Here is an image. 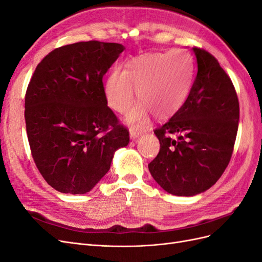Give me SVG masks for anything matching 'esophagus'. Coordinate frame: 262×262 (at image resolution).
Segmentation results:
<instances>
[{
	"label": "esophagus",
	"instance_id": "esophagus-1",
	"mask_svg": "<svg viewBox=\"0 0 262 262\" xmlns=\"http://www.w3.org/2000/svg\"><path fill=\"white\" fill-rule=\"evenodd\" d=\"M142 134H143V132H140V131H137V130H134V129H130V138L132 140L138 139L139 137L142 136Z\"/></svg>",
	"mask_w": 262,
	"mask_h": 262
}]
</instances>
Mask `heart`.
<instances>
[{"label":"heart","instance_id":"b5f03b06","mask_svg":"<svg viewBox=\"0 0 262 262\" xmlns=\"http://www.w3.org/2000/svg\"><path fill=\"white\" fill-rule=\"evenodd\" d=\"M194 73L192 55L186 50L143 54L126 61L123 70L114 69L104 83L108 106L119 114L126 113L134 100V89L141 101L126 115L134 130L148 122L150 113L166 119L184 106L191 90Z\"/></svg>","mask_w":262,"mask_h":262}]
</instances>
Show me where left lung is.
<instances>
[{"label":"left lung","mask_w":262,"mask_h":262,"mask_svg":"<svg viewBox=\"0 0 262 262\" xmlns=\"http://www.w3.org/2000/svg\"><path fill=\"white\" fill-rule=\"evenodd\" d=\"M192 51L195 80L184 106L154 131L161 148L148 164L157 184L178 196L204 192L220 179L231 161L239 121L231 78L211 53Z\"/></svg>","instance_id":"1"}]
</instances>
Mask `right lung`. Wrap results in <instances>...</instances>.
Instances as JSON below:
<instances>
[{
  "label": "right lung",
  "instance_id": "right-lung-1",
  "mask_svg": "<svg viewBox=\"0 0 262 262\" xmlns=\"http://www.w3.org/2000/svg\"><path fill=\"white\" fill-rule=\"evenodd\" d=\"M123 50L115 42L63 46L46 55L31 77L25 96L31 155L59 192H90L110 169L116 150L129 144L102 84Z\"/></svg>",
  "mask_w": 262,
  "mask_h": 262
}]
</instances>
